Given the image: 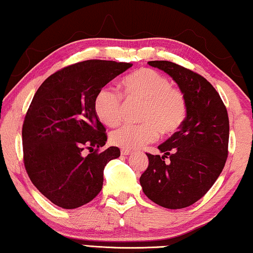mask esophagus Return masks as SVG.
<instances>
[{
	"label": "esophagus",
	"mask_w": 253,
	"mask_h": 253,
	"mask_svg": "<svg viewBox=\"0 0 253 253\" xmlns=\"http://www.w3.org/2000/svg\"><path fill=\"white\" fill-rule=\"evenodd\" d=\"M121 154L124 156H127L131 154V151H127V149H121Z\"/></svg>",
	"instance_id": "esophagus-1"
}]
</instances>
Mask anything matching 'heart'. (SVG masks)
I'll list each match as a JSON object with an SVG mask.
<instances>
[{
    "label": "heart",
    "mask_w": 253,
    "mask_h": 253,
    "mask_svg": "<svg viewBox=\"0 0 253 253\" xmlns=\"http://www.w3.org/2000/svg\"><path fill=\"white\" fill-rule=\"evenodd\" d=\"M126 100L144 101L140 124H126L111 133L113 145L137 149L159 137L180 129L187 115L184 92L171 85L169 79L152 68L137 69L121 81ZM94 114L105 126H114L122 119V97L109 87H102L93 99Z\"/></svg>",
    "instance_id": "1"
}]
</instances>
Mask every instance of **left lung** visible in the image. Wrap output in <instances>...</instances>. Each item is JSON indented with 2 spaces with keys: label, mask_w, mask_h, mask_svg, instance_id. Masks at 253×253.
Segmentation results:
<instances>
[{
  "label": "left lung",
  "mask_w": 253,
  "mask_h": 253,
  "mask_svg": "<svg viewBox=\"0 0 253 253\" xmlns=\"http://www.w3.org/2000/svg\"><path fill=\"white\" fill-rule=\"evenodd\" d=\"M148 64L169 74L187 100V115L177 132L159 146L163 156H148L140 177L145 195L167 209L192 206L212 187L228 155L229 120L217 90L202 75L171 61ZM166 158L170 162L166 164Z\"/></svg>",
  "instance_id": "obj_1"
}]
</instances>
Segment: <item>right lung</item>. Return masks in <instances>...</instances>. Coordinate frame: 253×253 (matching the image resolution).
<instances>
[{
  "label": "right lung",
  "instance_id": "1",
  "mask_svg": "<svg viewBox=\"0 0 253 253\" xmlns=\"http://www.w3.org/2000/svg\"><path fill=\"white\" fill-rule=\"evenodd\" d=\"M131 66L81 61L49 76L34 94L23 124L24 164L33 185L56 206L76 209L100 193L106 164L121 153L118 147L100 151L107 134L93 99Z\"/></svg>",
  "mask_w": 253,
  "mask_h": 253
}]
</instances>
